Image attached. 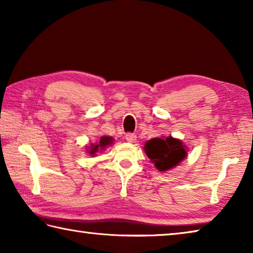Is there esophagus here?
Returning <instances> with one entry per match:
<instances>
[{
  "mask_svg": "<svg viewBox=\"0 0 253 253\" xmlns=\"http://www.w3.org/2000/svg\"><path fill=\"white\" fill-rule=\"evenodd\" d=\"M136 138H137V136H136V134H134V132H128V134H126V140H127V142L135 143L136 142Z\"/></svg>",
  "mask_w": 253,
  "mask_h": 253,
  "instance_id": "esophagus-1",
  "label": "esophagus"
}]
</instances>
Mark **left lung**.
Masks as SVG:
<instances>
[{"instance_id":"left-lung-1","label":"left lung","mask_w":253,"mask_h":253,"mask_svg":"<svg viewBox=\"0 0 253 253\" xmlns=\"http://www.w3.org/2000/svg\"><path fill=\"white\" fill-rule=\"evenodd\" d=\"M145 153L161 172L173 169L186 156L185 147L181 140L170 136L165 139L153 138L148 140L145 144Z\"/></svg>"}]
</instances>
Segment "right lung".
Masks as SVG:
<instances>
[{
    "mask_svg": "<svg viewBox=\"0 0 253 253\" xmlns=\"http://www.w3.org/2000/svg\"><path fill=\"white\" fill-rule=\"evenodd\" d=\"M111 142H113V138H111V137H107V136L101 137L99 144L91 145V147H90V149H89L88 153L90 154V155H95L96 152L99 151V149H104L107 145L111 144Z\"/></svg>",
    "mask_w": 253,
    "mask_h": 253,
    "instance_id": "right-lung-1",
    "label": "right lung"
}]
</instances>
